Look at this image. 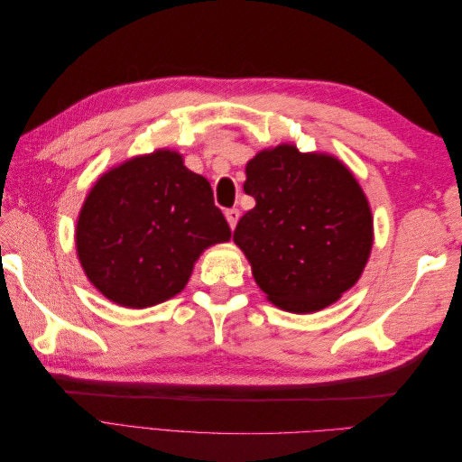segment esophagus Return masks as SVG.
<instances>
[{"instance_id":"esophagus-1","label":"esophagus","mask_w":462,"mask_h":462,"mask_svg":"<svg viewBox=\"0 0 462 462\" xmlns=\"http://www.w3.org/2000/svg\"><path fill=\"white\" fill-rule=\"evenodd\" d=\"M226 217H227L229 227L235 229L236 221H239V217H241V212H239V209H236V208H231V209H227V212H226Z\"/></svg>"}]
</instances>
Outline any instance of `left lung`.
<instances>
[{
    "mask_svg": "<svg viewBox=\"0 0 462 462\" xmlns=\"http://www.w3.org/2000/svg\"><path fill=\"white\" fill-rule=\"evenodd\" d=\"M245 192L256 206L236 223L233 241L270 302L310 314L358 282L370 258L374 219L343 162L279 144L246 163Z\"/></svg>",
    "mask_w": 462,
    "mask_h": 462,
    "instance_id": "obj_1",
    "label": "left lung"
}]
</instances>
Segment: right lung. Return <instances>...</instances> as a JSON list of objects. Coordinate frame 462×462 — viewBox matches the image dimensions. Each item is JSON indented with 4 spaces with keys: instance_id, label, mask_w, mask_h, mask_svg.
Listing matches in <instances>:
<instances>
[{
    "instance_id": "1",
    "label": "right lung",
    "mask_w": 462,
    "mask_h": 462,
    "mask_svg": "<svg viewBox=\"0 0 462 462\" xmlns=\"http://www.w3.org/2000/svg\"><path fill=\"white\" fill-rule=\"evenodd\" d=\"M231 229L208 180L183 156L156 150L109 170L77 221V254L90 283L125 309H148L185 289L208 246Z\"/></svg>"
}]
</instances>
